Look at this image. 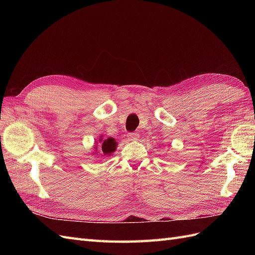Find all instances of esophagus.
<instances>
[{
	"label": "esophagus",
	"instance_id": "34e87169",
	"mask_svg": "<svg viewBox=\"0 0 255 255\" xmlns=\"http://www.w3.org/2000/svg\"><path fill=\"white\" fill-rule=\"evenodd\" d=\"M127 137H128V141H134V140H137L138 138H139V135H138L137 133H128Z\"/></svg>",
	"mask_w": 255,
	"mask_h": 255
}]
</instances>
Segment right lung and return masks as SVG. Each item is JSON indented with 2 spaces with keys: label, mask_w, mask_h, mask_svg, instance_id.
I'll return each instance as SVG.
<instances>
[{
  "label": "right lung",
  "mask_w": 255,
  "mask_h": 255,
  "mask_svg": "<svg viewBox=\"0 0 255 255\" xmlns=\"http://www.w3.org/2000/svg\"><path fill=\"white\" fill-rule=\"evenodd\" d=\"M96 142H98V141H96ZM99 143H101V144L97 143L95 145L94 151L91 152L94 156H98V155H100V154L104 156H111L112 154L116 151V149H117V145H118V142L116 141L115 138L109 137V138H106V139H104L103 135L100 136Z\"/></svg>",
  "instance_id": "obj_1"
}]
</instances>
